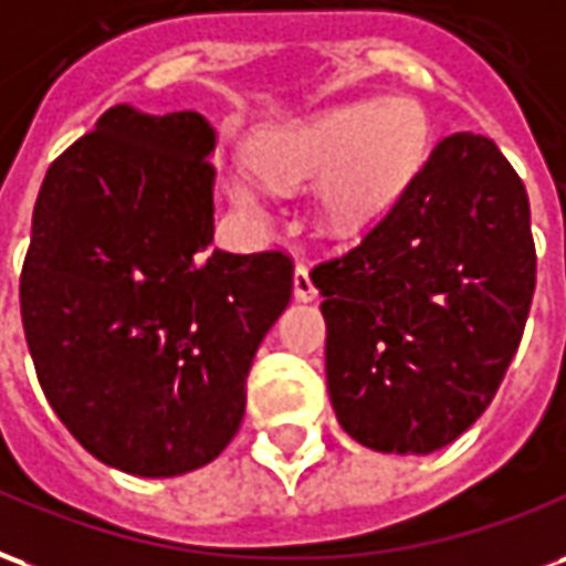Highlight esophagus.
Listing matches in <instances>:
<instances>
[{"mask_svg":"<svg viewBox=\"0 0 566 566\" xmlns=\"http://www.w3.org/2000/svg\"><path fill=\"white\" fill-rule=\"evenodd\" d=\"M292 292H295V298H301V301L316 298V286H313L311 271H307L304 265L295 268V277H292Z\"/></svg>","mask_w":566,"mask_h":566,"instance_id":"34e87169","label":"esophagus"}]
</instances>
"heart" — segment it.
I'll list each match as a JSON object with an SVG mask.
<instances>
[{"label":"heart","mask_w":566,"mask_h":566,"mask_svg":"<svg viewBox=\"0 0 566 566\" xmlns=\"http://www.w3.org/2000/svg\"><path fill=\"white\" fill-rule=\"evenodd\" d=\"M422 147L424 123L410 102H353L265 132L253 147L263 175L241 165L226 189L250 217H265L262 177L277 187H298L316 177L313 222L328 238H353L413 177Z\"/></svg>","instance_id":"heart-1"}]
</instances>
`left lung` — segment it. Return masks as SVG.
Returning a JSON list of instances; mask_svg holds the SVG:
<instances>
[{
  "mask_svg": "<svg viewBox=\"0 0 566 566\" xmlns=\"http://www.w3.org/2000/svg\"><path fill=\"white\" fill-rule=\"evenodd\" d=\"M311 280L337 422L361 447L428 455L485 413L525 332L537 286L525 184L497 144L455 132Z\"/></svg>",
  "mask_w": 566,
  "mask_h": 566,
  "instance_id": "8db88e82",
  "label": "left lung"
}]
</instances>
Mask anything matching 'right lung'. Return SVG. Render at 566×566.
Returning <instances> with one entry per match:
<instances>
[{"mask_svg":"<svg viewBox=\"0 0 566 566\" xmlns=\"http://www.w3.org/2000/svg\"><path fill=\"white\" fill-rule=\"evenodd\" d=\"M213 147L198 111H105L48 168L20 274L53 413L90 455L150 480L232 443L255 349L292 298L286 253L210 247Z\"/></svg>","mask_w":566,"mask_h":566,"instance_id":"right-lung-1","label":"right lung"}]
</instances>
